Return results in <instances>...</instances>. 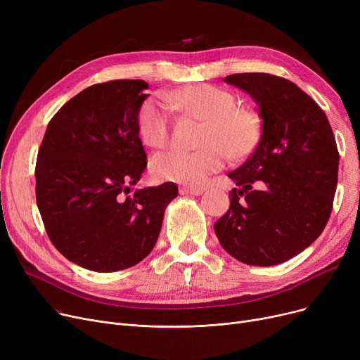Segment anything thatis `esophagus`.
<instances>
[{
    "instance_id": "1",
    "label": "esophagus",
    "mask_w": 360,
    "mask_h": 360,
    "mask_svg": "<svg viewBox=\"0 0 360 360\" xmlns=\"http://www.w3.org/2000/svg\"><path fill=\"white\" fill-rule=\"evenodd\" d=\"M181 195H201L204 193L202 188H191V186H182L179 188Z\"/></svg>"
}]
</instances>
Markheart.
<instances>
[{"mask_svg":"<svg viewBox=\"0 0 360 360\" xmlns=\"http://www.w3.org/2000/svg\"><path fill=\"white\" fill-rule=\"evenodd\" d=\"M204 121L200 150H166L151 162L153 172L170 182L201 186L228 160L252 155L262 136L258 113L239 106L238 94L209 83H195L169 93L166 98L146 99L137 113L139 136L150 147H163L172 131V108Z\"/></svg>","mask_w":360,"mask_h":360,"instance_id":"1","label":"heart"}]
</instances>
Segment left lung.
Here are the masks:
<instances>
[{
  "label": "left lung",
  "mask_w": 360,
  "mask_h": 360,
  "mask_svg": "<svg viewBox=\"0 0 360 360\" xmlns=\"http://www.w3.org/2000/svg\"><path fill=\"white\" fill-rule=\"evenodd\" d=\"M223 80L258 105L262 136L250 159L228 174L240 188L232 190L214 232L238 261L277 266L308 248L330 219L340 159L335 139L324 110L295 83L266 72Z\"/></svg>",
  "instance_id": "8db88e82"
}]
</instances>
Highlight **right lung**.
Listing matches in <instances>:
<instances>
[{
  "label": "right lung",
  "instance_id": "1",
  "mask_svg": "<svg viewBox=\"0 0 360 360\" xmlns=\"http://www.w3.org/2000/svg\"><path fill=\"white\" fill-rule=\"evenodd\" d=\"M143 80L93 84L49 121L36 162V202L67 259L110 273L136 266L159 238L174 182L132 190L147 166L137 113Z\"/></svg>",
  "mask_w": 360,
  "mask_h": 360
}]
</instances>
